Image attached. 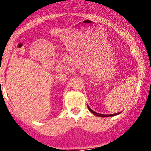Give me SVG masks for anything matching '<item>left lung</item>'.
<instances>
[{"mask_svg":"<svg viewBox=\"0 0 151 151\" xmlns=\"http://www.w3.org/2000/svg\"><path fill=\"white\" fill-rule=\"evenodd\" d=\"M88 108L89 111L91 112L93 114H94L95 116H100V117H108V116H116V115H118V114H119L120 113H114V114H110V115H104V114H101V113H96V112H94V110H92L91 109L90 107H89L88 106Z\"/></svg>","mask_w":151,"mask_h":151,"instance_id":"obj_1","label":"left lung"}]
</instances>
